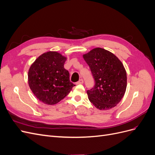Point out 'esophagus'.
<instances>
[{"instance_id":"obj_1","label":"esophagus","mask_w":155,"mask_h":155,"mask_svg":"<svg viewBox=\"0 0 155 155\" xmlns=\"http://www.w3.org/2000/svg\"><path fill=\"white\" fill-rule=\"evenodd\" d=\"M83 80L82 79H79L78 82H76V85H80V84H83Z\"/></svg>"}]
</instances>
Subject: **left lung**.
<instances>
[{"mask_svg":"<svg viewBox=\"0 0 155 155\" xmlns=\"http://www.w3.org/2000/svg\"><path fill=\"white\" fill-rule=\"evenodd\" d=\"M95 80L87 91L88 97L97 109L108 110L122 99L127 87V73L124 64L110 51L96 48L83 54Z\"/></svg>","mask_w":155,"mask_h":155,"instance_id":"obj_1","label":"left lung"}]
</instances>
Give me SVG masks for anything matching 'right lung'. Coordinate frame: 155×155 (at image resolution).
<instances>
[{"instance_id": "add662e5", "label": "right lung", "mask_w": 155, "mask_h": 155, "mask_svg": "<svg viewBox=\"0 0 155 155\" xmlns=\"http://www.w3.org/2000/svg\"><path fill=\"white\" fill-rule=\"evenodd\" d=\"M67 58L58 51L41 55L30 67L28 85L35 96L46 105H54L66 97L75 85L64 68Z\"/></svg>"}]
</instances>
